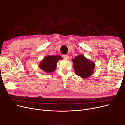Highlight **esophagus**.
Returning <instances> with one entry per match:
<instances>
[{
    "label": "esophagus",
    "mask_w": 125,
    "mask_h": 125,
    "mask_svg": "<svg viewBox=\"0 0 125 125\" xmlns=\"http://www.w3.org/2000/svg\"><path fill=\"white\" fill-rule=\"evenodd\" d=\"M62 57L65 59H69V56L68 55H63Z\"/></svg>",
    "instance_id": "1"
}]
</instances>
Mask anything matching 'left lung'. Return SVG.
I'll return each instance as SVG.
<instances>
[{
	"label": "left lung",
	"mask_w": 125,
	"mask_h": 125,
	"mask_svg": "<svg viewBox=\"0 0 125 125\" xmlns=\"http://www.w3.org/2000/svg\"><path fill=\"white\" fill-rule=\"evenodd\" d=\"M72 61L75 74L78 76L86 79L93 73L95 63L85 57L84 56L79 55L72 59Z\"/></svg>",
	"instance_id": "8db88e82"
}]
</instances>
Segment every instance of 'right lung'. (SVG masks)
I'll return each mask as SVG.
<instances>
[{"label":"right lung","mask_w":125,"mask_h":125,"mask_svg":"<svg viewBox=\"0 0 125 125\" xmlns=\"http://www.w3.org/2000/svg\"><path fill=\"white\" fill-rule=\"evenodd\" d=\"M60 59L62 58L59 55H47L41 62L39 67L46 73H52L56 70L57 63Z\"/></svg>","instance_id":"obj_1"}]
</instances>
